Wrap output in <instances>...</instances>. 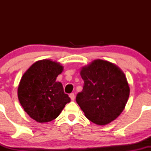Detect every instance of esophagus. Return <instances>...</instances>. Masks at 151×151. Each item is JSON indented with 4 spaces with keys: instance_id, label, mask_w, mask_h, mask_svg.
I'll return each instance as SVG.
<instances>
[{
    "instance_id": "obj_1",
    "label": "esophagus",
    "mask_w": 151,
    "mask_h": 151,
    "mask_svg": "<svg viewBox=\"0 0 151 151\" xmlns=\"http://www.w3.org/2000/svg\"><path fill=\"white\" fill-rule=\"evenodd\" d=\"M70 97L71 100H72V101H74V99H75V95H74V93H70Z\"/></svg>"
}]
</instances>
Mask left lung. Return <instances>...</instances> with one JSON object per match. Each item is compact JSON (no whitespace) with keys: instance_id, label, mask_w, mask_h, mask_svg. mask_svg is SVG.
I'll list each match as a JSON object with an SVG mask.
<instances>
[{"instance_id":"1","label":"left lung","mask_w":151,"mask_h":151,"mask_svg":"<svg viewBox=\"0 0 151 151\" xmlns=\"http://www.w3.org/2000/svg\"><path fill=\"white\" fill-rule=\"evenodd\" d=\"M84 86L76 101L85 116L97 125L115 120L124 111L130 88L122 70L111 62L96 60L82 67Z\"/></svg>"}]
</instances>
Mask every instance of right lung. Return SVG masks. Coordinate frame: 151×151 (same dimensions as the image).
Here are the masks:
<instances>
[{
    "instance_id": "right-lung-1",
    "label": "right lung",
    "mask_w": 151,
    "mask_h": 151,
    "mask_svg": "<svg viewBox=\"0 0 151 151\" xmlns=\"http://www.w3.org/2000/svg\"><path fill=\"white\" fill-rule=\"evenodd\" d=\"M63 67L57 62L42 60L32 65L24 73L18 89L19 101L24 111L39 123L56 119L71 99L64 92L57 77Z\"/></svg>"
}]
</instances>
